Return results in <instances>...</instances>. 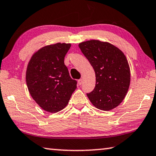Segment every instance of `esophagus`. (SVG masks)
<instances>
[{"label": "esophagus", "mask_w": 156, "mask_h": 156, "mask_svg": "<svg viewBox=\"0 0 156 156\" xmlns=\"http://www.w3.org/2000/svg\"><path fill=\"white\" fill-rule=\"evenodd\" d=\"M78 85H82V83H83V79H82V78H81V79H79V80H78Z\"/></svg>", "instance_id": "34e87169"}]
</instances>
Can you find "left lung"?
I'll list each match as a JSON object with an SVG mask.
<instances>
[{
    "instance_id": "1",
    "label": "left lung",
    "mask_w": 156,
    "mask_h": 156,
    "mask_svg": "<svg viewBox=\"0 0 156 156\" xmlns=\"http://www.w3.org/2000/svg\"><path fill=\"white\" fill-rule=\"evenodd\" d=\"M96 76V85L87 96L95 107L110 111L121 103L128 91L130 69L125 55L107 42L91 40L79 43Z\"/></svg>"
}]
</instances>
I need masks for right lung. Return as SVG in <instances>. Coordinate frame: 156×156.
<instances>
[{"mask_svg": "<svg viewBox=\"0 0 156 156\" xmlns=\"http://www.w3.org/2000/svg\"><path fill=\"white\" fill-rule=\"evenodd\" d=\"M70 43H57L42 48L28 64L26 81L34 101L48 112L56 113L66 106L77 81L69 76L64 64Z\"/></svg>", "mask_w": 156, "mask_h": 156, "instance_id": "1", "label": "right lung"}]
</instances>
